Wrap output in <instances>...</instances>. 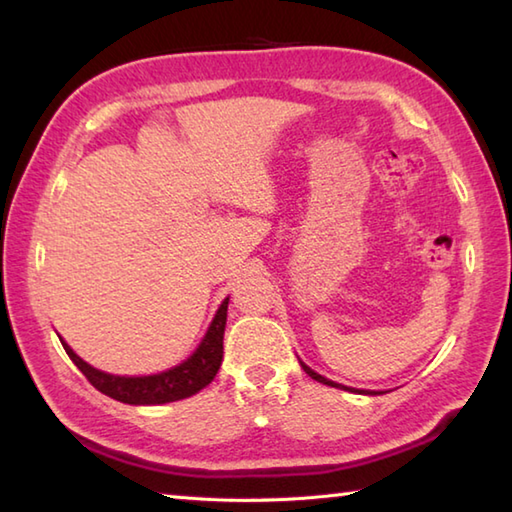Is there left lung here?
Masks as SVG:
<instances>
[{"mask_svg":"<svg viewBox=\"0 0 512 512\" xmlns=\"http://www.w3.org/2000/svg\"><path fill=\"white\" fill-rule=\"evenodd\" d=\"M299 358V356H297ZM299 363H301V367H303V372H306L310 378H314V380H319V383H323V385H330V387H336V389H343V391H352V394H363V396H380V394H387V391H372V389H354V387H345V385H339V383H334V380H330V378H325V376H321V374H317L314 372L312 367H308L306 363L301 361L299 358Z\"/></svg>","mask_w":512,"mask_h":512,"instance_id":"obj_1","label":"left lung"}]
</instances>
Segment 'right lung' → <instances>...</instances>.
<instances>
[{
    "label": "right lung",
    "mask_w": 512,
    "mask_h": 512,
    "mask_svg": "<svg viewBox=\"0 0 512 512\" xmlns=\"http://www.w3.org/2000/svg\"><path fill=\"white\" fill-rule=\"evenodd\" d=\"M226 310L228 297L220 303V308H217L215 317L209 323V328H206L198 347H195L182 363L165 369V372L147 376L107 374L103 369H96L90 363H85L61 336L59 341L63 345V350L72 358V363L81 369L85 378H88L101 394L114 400H121L125 405H165V402H176L198 394L200 389H204L215 378L224 356Z\"/></svg>",
    "instance_id": "1"
}]
</instances>
